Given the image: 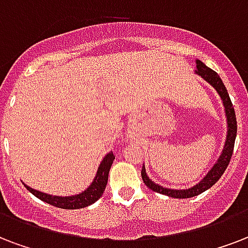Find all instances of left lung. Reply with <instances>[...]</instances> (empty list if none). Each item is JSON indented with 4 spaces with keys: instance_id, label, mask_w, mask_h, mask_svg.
Instances as JSON below:
<instances>
[{
    "instance_id": "left-lung-1",
    "label": "left lung",
    "mask_w": 248,
    "mask_h": 248,
    "mask_svg": "<svg viewBox=\"0 0 248 248\" xmlns=\"http://www.w3.org/2000/svg\"><path fill=\"white\" fill-rule=\"evenodd\" d=\"M195 63V73L200 75L205 82L209 83L217 91V93L221 97L222 105L225 108V116H226V124H228V134H226L224 149H222V152H221L220 157L216 161V164L212 166V169L209 170L207 174L204 175V178L199 183H196L195 186L190 187V188L174 190V188H166V187L160 186L157 183H155L152 179H149L144 166L141 168V178H143V182L145 183V186L151 188L152 191L170 196V198H175V199H187V198H194V196L199 195L202 192L207 191L208 188H211L221 178V175L224 174V171L226 170L228 165H229L230 158H232V155H233L234 141H235V137H237V118H235V111H234L233 104H232V100H230L226 87L224 86V83H222V80H221V78L218 77V74L216 71L209 69L200 60H196Z\"/></svg>"
}]
</instances>
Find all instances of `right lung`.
I'll return each instance as SVG.
<instances>
[{
    "mask_svg": "<svg viewBox=\"0 0 248 248\" xmlns=\"http://www.w3.org/2000/svg\"><path fill=\"white\" fill-rule=\"evenodd\" d=\"M113 161H114L113 152H109V154L105 155L103 161L100 162L99 169H97V173L94 175L92 183L87 187L84 191H82L80 194H77V195H49V194H45L43 191L33 190L30 186H27L26 183H24V186L36 198H39V199L45 202V203L52 204L54 207L62 208V209H79V208L88 207L91 204H93L94 202H97L104 194V191H105V187H107L108 183V175H109V170H110Z\"/></svg>",
    "mask_w": 248,
    "mask_h": 248,
    "instance_id": "right-lung-1",
    "label": "right lung"
}]
</instances>
